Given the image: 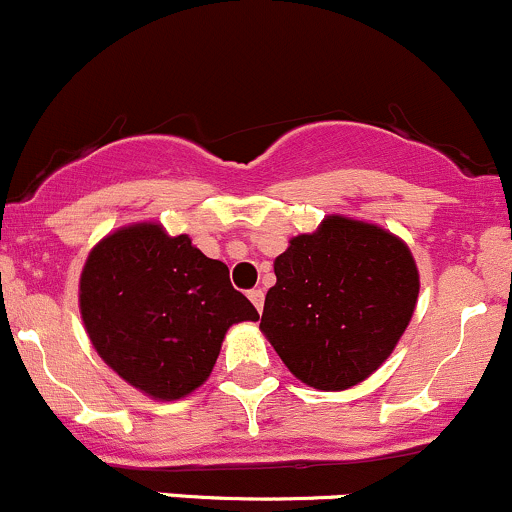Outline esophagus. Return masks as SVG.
<instances>
[{
  "instance_id": "esophagus-1",
  "label": "esophagus",
  "mask_w": 512,
  "mask_h": 512,
  "mask_svg": "<svg viewBox=\"0 0 512 512\" xmlns=\"http://www.w3.org/2000/svg\"><path fill=\"white\" fill-rule=\"evenodd\" d=\"M249 300L254 302V307L258 312H263V300H266V295H263V290H251L249 292Z\"/></svg>"
}]
</instances>
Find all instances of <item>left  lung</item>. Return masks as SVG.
Segmentation results:
<instances>
[{"label":"left lung","mask_w":512,"mask_h":512,"mask_svg":"<svg viewBox=\"0 0 512 512\" xmlns=\"http://www.w3.org/2000/svg\"><path fill=\"white\" fill-rule=\"evenodd\" d=\"M273 271L261 333L297 380L321 392L355 387L392 355L421 290L406 241L346 215L292 237Z\"/></svg>","instance_id":"left-lung-1"}]
</instances>
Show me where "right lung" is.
<instances>
[{
	"label": "right lung",
	"instance_id": "obj_1",
	"mask_svg": "<svg viewBox=\"0 0 512 512\" xmlns=\"http://www.w3.org/2000/svg\"><path fill=\"white\" fill-rule=\"evenodd\" d=\"M79 312L91 346L130 387L176 401L210 377L229 326L256 307L229 283L222 261L159 222L106 234L79 275Z\"/></svg>",
	"mask_w": 512,
	"mask_h": 512
}]
</instances>
